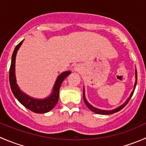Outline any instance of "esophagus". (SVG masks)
<instances>
[{
    "label": "esophagus",
    "mask_w": 146,
    "mask_h": 146,
    "mask_svg": "<svg viewBox=\"0 0 146 146\" xmlns=\"http://www.w3.org/2000/svg\"><path fill=\"white\" fill-rule=\"evenodd\" d=\"M73 70H75V71H80L81 70V68L79 66H74V68H73Z\"/></svg>",
    "instance_id": "34e87169"
}]
</instances>
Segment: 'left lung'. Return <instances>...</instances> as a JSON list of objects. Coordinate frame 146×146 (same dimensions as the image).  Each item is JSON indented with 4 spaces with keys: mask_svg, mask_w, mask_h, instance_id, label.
<instances>
[{
    "mask_svg": "<svg viewBox=\"0 0 146 146\" xmlns=\"http://www.w3.org/2000/svg\"><path fill=\"white\" fill-rule=\"evenodd\" d=\"M135 77H136V80H135L134 87H133V91L131 92V93L130 96L129 97V98L126 100V102H125L124 103H123L121 105L119 106V107H117V108L114 109V110H101V109L96 108V107H93L92 105H91V104H90L89 102H88V100H87L86 98H85V88L83 87V100H84V102H85V104H86L87 107H88V108H89L90 110H91V111H93V112H95V113H96V114H114V113L117 112V111H120L121 110H122V109H123V107H124L127 104V103L129 102V100H130L131 98L132 97V95H133V92H134V90H135V88H136V84H137V70H136H136H135Z\"/></svg>",
    "mask_w": 146,
    "mask_h": 146,
    "instance_id": "8db88e82",
    "label": "left lung"
}]
</instances>
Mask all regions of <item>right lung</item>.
<instances>
[{
	"instance_id": "1",
	"label": "right lung",
	"mask_w": 146,
	"mask_h": 146,
	"mask_svg": "<svg viewBox=\"0 0 146 146\" xmlns=\"http://www.w3.org/2000/svg\"><path fill=\"white\" fill-rule=\"evenodd\" d=\"M23 40L16 46L14 51H13V56H12L11 65H10L9 72L10 88H11L12 92H13V95L15 97L16 99L28 110L33 111V112L37 113V114L46 113L51 111L57 104L58 98H59L60 87H61L64 79L68 76H69L71 73V72L70 70L63 72L57 77L56 80L54 87H53L52 92L46 98H43V99H39V98H35L29 96L20 89L18 85L17 84L15 76L16 55H17V53L20 47L23 44Z\"/></svg>"
}]
</instances>
